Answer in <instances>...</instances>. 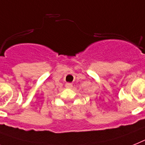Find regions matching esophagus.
I'll list each match as a JSON object with an SVG mask.
<instances>
[{
  "instance_id": "esophagus-1",
  "label": "esophagus",
  "mask_w": 145,
  "mask_h": 145,
  "mask_svg": "<svg viewBox=\"0 0 145 145\" xmlns=\"http://www.w3.org/2000/svg\"><path fill=\"white\" fill-rule=\"evenodd\" d=\"M65 88H73L72 83H70V82H67V83L65 84Z\"/></svg>"
}]
</instances>
